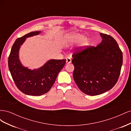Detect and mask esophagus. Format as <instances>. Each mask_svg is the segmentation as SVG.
<instances>
[{
  "label": "esophagus",
  "instance_id": "esophagus-1",
  "mask_svg": "<svg viewBox=\"0 0 131 131\" xmlns=\"http://www.w3.org/2000/svg\"><path fill=\"white\" fill-rule=\"evenodd\" d=\"M71 62H72V60H71V59L70 58H67L66 59V63H67V64H69V63H71Z\"/></svg>",
  "mask_w": 131,
  "mask_h": 131
}]
</instances>
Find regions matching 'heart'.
I'll return each mask as SVG.
<instances>
[{
	"label": "heart",
	"instance_id": "1",
	"mask_svg": "<svg viewBox=\"0 0 131 131\" xmlns=\"http://www.w3.org/2000/svg\"><path fill=\"white\" fill-rule=\"evenodd\" d=\"M83 35L81 34L77 33L74 34L73 35H71L70 36H68L66 38V43L67 45H70L73 43L76 42L78 40H80V39L82 37ZM89 43V40L87 38H84L81 42V46H84L87 45Z\"/></svg>",
	"mask_w": 131,
	"mask_h": 131
}]
</instances>
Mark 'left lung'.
Returning a JSON list of instances; mask_svg holds the SVG:
<instances>
[{
  "instance_id": "8db88e82",
  "label": "left lung",
  "mask_w": 131,
  "mask_h": 131,
  "mask_svg": "<svg viewBox=\"0 0 131 131\" xmlns=\"http://www.w3.org/2000/svg\"><path fill=\"white\" fill-rule=\"evenodd\" d=\"M97 46H86L73 54V78L79 89L90 96L103 93L117 82L122 65V51L110 35L100 33Z\"/></svg>"
}]
</instances>
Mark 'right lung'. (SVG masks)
Masks as SVG:
<instances>
[{"mask_svg":"<svg viewBox=\"0 0 131 131\" xmlns=\"http://www.w3.org/2000/svg\"><path fill=\"white\" fill-rule=\"evenodd\" d=\"M40 33L32 31L17 39L8 58L9 69L16 86L22 92L30 96H41L48 92L66 62V59H50L40 68L34 70L22 66L18 54L21 45L26 38Z\"/></svg>","mask_w":131,"mask_h":131,"instance_id":"add662e5","label":"right lung"}]
</instances>
